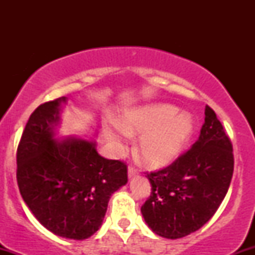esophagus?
Listing matches in <instances>:
<instances>
[{
	"label": "esophagus",
	"instance_id": "34e87169",
	"mask_svg": "<svg viewBox=\"0 0 255 255\" xmlns=\"http://www.w3.org/2000/svg\"><path fill=\"white\" fill-rule=\"evenodd\" d=\"M137 175V170L134 166H128V177L131 178L134 176H136Z\"/></svg>",
	"mask_w": 255,
	"mask_h": 255
}]
</instances>
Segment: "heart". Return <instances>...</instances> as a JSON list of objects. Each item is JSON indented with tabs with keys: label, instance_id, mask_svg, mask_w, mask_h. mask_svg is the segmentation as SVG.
<instances>
[{
	"label": "heart",
	"instance_id": "heart-1",
	"mask_svg": "<svg viewBox=\"0 0 255 255\" xmlns=\"http://www.w3.org/2000/svg\"><path fill=\"white\" fill-rule=\"evenodd\" d=\"M178 111V108L170 104H152L127 111L119 120L118 127L125 135H141L136 152L147 168L170 164L193 135L194 120L189 114ZM107 137L116 148L122 147L119 131L108 130Z\"/></svg>",
	"mask_w": 255,
	"mask_h": 255
}]
</instances>
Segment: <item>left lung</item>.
Here are the masks:
<instances>
[{
	"mask_svg": "<svg viewBox=\"0 0 255 255\" xmlns=\"http://www.w3.org/2000/svg\"><path fill=\"white\" fill-rule=\"evenodd\" d=\"M233 171V145L215 111L206 107L192 147L166 168L147 174L152 192L141 206L146 224L172 240L199 230L223 201Z\"/></svg>",
	"mask_w": 255,
	"mask_h": 255,
	"instance_id": "8db88e82",
	"label": "left lung"
}]
</instances>
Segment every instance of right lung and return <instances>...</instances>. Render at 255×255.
Returning a JSON list of instances; mask_svg holds the SVG:
<instances>
[{
    "instance_id": "1",
    "label": "right lung",
    "mask_w": 255,
    "mask_h": 255,
    "mask_svg": "<svg viewBox=\"0 0 255 255\" xmlns=\"http://www.w3.org/2000/svg\"><path fill=\"white\" fill-rule=\"evenodd\" d=\"M66 97L40 104L31 114L16 151V180L22 199L55 235L89 239L101 228L114 192L127 183V165L107 159L96 142L55 137Z\"/></svg>"
}]
</instances>
